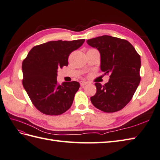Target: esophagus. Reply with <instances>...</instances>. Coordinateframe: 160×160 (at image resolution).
Masks as SVG:
<instances>
[{"label":"esophagus","mask_w":160,"mask_h":160,"mask_svg":"<svg viewBox=\"0 0 160 160\" xmlns=\"http://www.w3.org/2000/svg\"><path fill=\"white\" fill-rule=\"evenodd\" d=\"M80 85L82 86V87H84L85 85H87V84H88L89 82H87V81H84V80H82V81H80Z\"/></svg>","instance_id":"obj_1"}]
</instances>
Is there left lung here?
I'll return each instance as SVG.
<instances>
[{
  "label": "left lung",
  "mask_w": 160,
  "mask_h": 160,
  "mask_svg": "<svg viewBox=\"0 0 160 160\" xmlns=\"http://www.w3.org/2000/svg\"><path fill=\"white\" fill-rule=\"evenodd\" d=\"M87 42L99 51L101 71L110 74L108 83H95L92 103L104 112L120 111L132 99L140 83V55L128 41L113 36H101Z\"/></svg>",
  "instance_id": "8db88e82"
}]
</instances>
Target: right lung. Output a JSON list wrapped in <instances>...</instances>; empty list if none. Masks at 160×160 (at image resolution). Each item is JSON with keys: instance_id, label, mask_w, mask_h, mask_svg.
Segmentation results:
<instances>
[{"instance_id": "1", "label": "right lung", "mask_w": 160, "mask_h": 160, "mask_svg": "<svg viewBox=\"0 0 160 160\" xmlns=\"http://www.w3.org/2000/svg\"><path fill=\"white\" fill-rule=\"evenodd\" d=\"M84 40H57L41 44L32 48L23 61V86L40 112L57 116L70 108L80 84L72 81L59 84L57 69L67 66L69 54L80 48Z\"/></svg>"}]
</instances>
